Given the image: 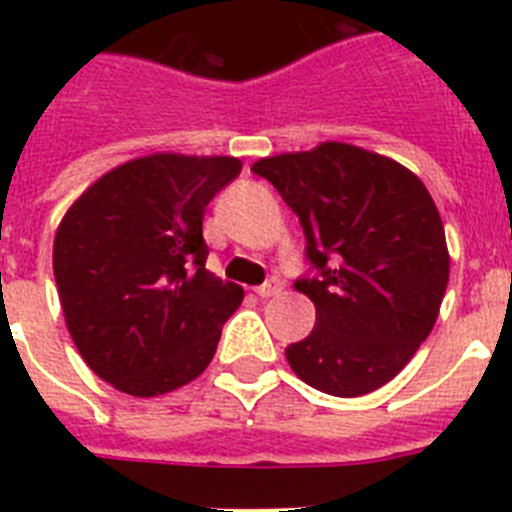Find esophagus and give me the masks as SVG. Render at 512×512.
<instances>
[{"mask_svg": "<svg viewBox=\"0 0 512 512\" xmlns=\"http://www.w3.org/2000/svg\"><path fill=\"white\" fill-rule=\"evenodd\" d=\"M279 292H282V284L277 282V279H269V282H264L261 284V287H256V295L259 297H274V295H279Z\"/></svg>", "mask_w": 512, "mask_h": 512, "instance_id": "obj_1", "label": "esophagus"}]
</instances>
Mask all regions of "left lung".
I'll use <instances>...</instances> for the list:
<instances>
[{
    "instance_id": "1",
    "label": "left lung",
    "mask_w": 512,
    "mask_h": 512,
    "mask_svg": "<svg viewBox=\"0 0 512 512\" xmlns=\"http://www.w3.org/2000/svg\"><path fill=\"white\" fill-rule=\"evenodd\" d=\"M251 171L297 212L320 271L295 284L315 305V328L284 351L292 372L325 395L374 392L441 310L451 256L436 202L408 166L338 140L259 158Z\"/></svg>"
}]
</instances>
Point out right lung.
Returning <instances> with one entry per match:
<instances>
[{
    "label": "right lung",
    "mask_w": 512,
    "mask_h": 512,
    "mask_svg": "<svg viewBox=\"0 0 512 512\" xmlns=\"http://www.w3.org/2000/svg\"><path fill=\"white\" fill-rule=\"evenodd\" d=\"M235 156L148 153L102 174L66 210L53 277L71 341L97 377L158 397L200 377L243 287L205 269L207 202Z\"/></svg>",
    "instance_id": "add662e5"
}]
</instances>
